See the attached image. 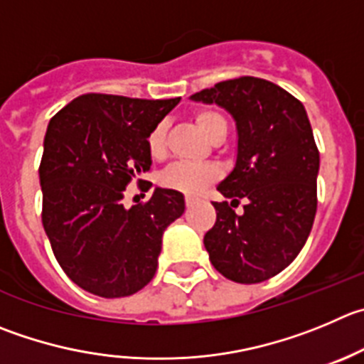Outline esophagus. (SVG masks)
<instances>
[{
    "label": "esophagus",
    "mask_w": 364,
    "mask_h": 364,
    "mask_svg": "<svg viewBox=\"0 0 364 364\" xmlns=\"http://www.w3.org/2000/svg\"><path fill=\"white\" fill-rule=\"evenodd\" d=\"M193 203H195V198H191V196H186V205L191 207Z\"/></svg>",
    "instance_id": "34e87169"
}]
</instances>
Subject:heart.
<instances>
[{
  "mask_svg": "<svg viewBox=\"0 0 364 364\" xmlns=\"http://www.w3.org/2000/svg\"><path fill=\"white\" fill-rule=\"evenodd\" d=\"M195 123L200 132L213 141L218 136H227V121L216 110H198L195 114ZM148 154L161 161L168 151V132L166 123H157L150 130L146 137ZM218 178V169L210 164H188V162H176L171 168L166 169L161 175V186L166 189L184 193V195H196L207 184Z\"/></svg>",
  "mask_w": 364,
  "mask_h": 364,
  "instance_id": "obj_1",
  "label": "heart"
}]
</instances>
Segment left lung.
Masks as SVG:
<instances>
[{
    "label": "left lung",
    "instance_id": "obj_1",
    "mask_svg": "<svg viewBox=\"0 0 364 364\" xmlns=\"http://www.w3.org/2000/svg\"><path fill=\"white\" fill-rule=\"evenodd\" d=\"M216 103L237 127V157L214 202L216 223L203 237L214 268L240 284H257L288 268L316 216L320 151L302 103L273 82L240 76L191 96ZM245 199L244 214L232 206Z\"/></svg>",
    "mask_w": 364,
    "mask_h": 364
}]
</instances>
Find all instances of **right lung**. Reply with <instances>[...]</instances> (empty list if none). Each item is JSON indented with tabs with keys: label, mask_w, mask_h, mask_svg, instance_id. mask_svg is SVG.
<instances>
[{
	"label": "right lung",
	"mask_w": 364,
	"mask_h": 364,
	"mask_svg": "<svg viewBox=\"0 0 364 364\" xmlns=\"http://www.w3.org/2000/svg\"><path fill=\"white\" fill-rule=\"evenodd\" d=\"M180 102L82 95L48 124L39 166L43 227L65 275L92 295L119 299L157 272L162 234L182 216L184 195L157 188L124 209L127 186L151 166L146 137Z\"/></svg>",
	"instance_id": "add662e5"
}]
</instances>
